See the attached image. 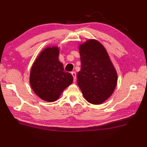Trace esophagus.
<instances>
[{
  "mask_svg": "<svg viewBox=\"0 0 147 147\" xmlns=\"http://www.w3.org/2000/svg\"><path fill=\"white\" fill-rule=\"evenodd\" d=\"M71 74H72V75H73V76L74 80L75 81L76 79V72H75V71L71 72Z\"/></svg>",
  "mask_w": 147,
  "mask_h": 147,
  "instance_id": "1",
  "label": "esophagus"
}]
</instances>
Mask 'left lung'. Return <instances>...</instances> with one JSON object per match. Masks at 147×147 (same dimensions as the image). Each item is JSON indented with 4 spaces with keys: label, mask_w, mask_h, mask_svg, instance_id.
<instances>
[{
    "label": "left lung",
    "mask_w": 147,
    "mask_h": 147,
    "mask_svg": "<svg viewBox=\"0 0 147 147\" xmlns=\"http://www.w3.org/2000/svg\"><path fill=\"white\" fill-rule=\"evenodd\" d=\"M81 70L77 83L90 104H100L110 96L117 85V74L104 47L95 40L80 45Z\"/></svg>",
    "instance_id": "1"
}]
</instances>
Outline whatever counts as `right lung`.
<instances>
[{
  "label": "right lung",
  "mask_w": 147,
  "mask_h": 147,
  "mask_svg": "<svg viewBox=\"0 0 147 147\" xmlns=\"http://www.w3.org/2000/svg\"><path fill=\"white\" fill-rule=\"evenodd\" d=\"M59 55L57 47L45 48L34 62L30 71V82L34 92L49 102L57 100L73 81L72 74L64 71Z\"/></svg>",
  "instance_id": "right-lung-1"
}]
</instances>
